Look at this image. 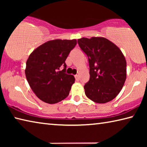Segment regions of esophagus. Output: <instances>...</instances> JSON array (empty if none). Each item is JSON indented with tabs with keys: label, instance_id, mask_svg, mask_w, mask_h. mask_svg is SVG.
I'll return each instance as SVG.
<instances>
[{
	"label": "esophagus",
	"instance_id": "obj_1",
	"mask_svg": "<svg viewBox=\"0 0 147 147\" xmlns=\"http://www.w3.org/2000/svg\"><path fill=\"white\" fill-rule=\"evenodd\" d=\"M74 77H75V78L76 79V80H78V74H76V75H74Z\"/></svg>",
	"mask_w": 147,
	"mask_h": 147
}]
</instances>
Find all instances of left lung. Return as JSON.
Wrapping results in <instances>:
<instances>
[{
    "instance_id": "left-lung-1",
    "label": "left lung",
    "mask_w": 147,
    "mask_h": 147,
    "mask_svg": "<svg viewBox=\"0 0 147 147\" xmlns=\"http://www.w3.org/2000/svg\"><path fill=\"white\" fill-rule=\"evenodd\" d=\"M88 57L90 78L84 86L87 97L104 104L115 98L126 78V61L120 49L102 37L78 39Z\"/></svg>"
}]
</instances>
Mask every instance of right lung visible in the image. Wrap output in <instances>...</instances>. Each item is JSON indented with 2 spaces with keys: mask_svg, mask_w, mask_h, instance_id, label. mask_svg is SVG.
Masks as SVG:
<instances>
[{
  "mask_svg": "<svg viewBox=\"0 0 147 147\" xmlns=\"http://www.w3.org/2000/svg\"><path fill=\"white\" fill-rule=\"evenodd\" d=\"M76 39H54L46 42L30 54L25 74L32 91L42 101L56 104L69 95L75 78L65 73V61L76 46ZM61 65L62 71H58Z\"/></svg>",
  "mask_w": 147,
  "mask_h": 147,
  "instance_id": "1",
  "label": "right lung"
}]
</instances>
